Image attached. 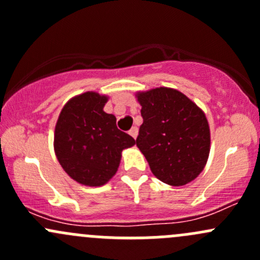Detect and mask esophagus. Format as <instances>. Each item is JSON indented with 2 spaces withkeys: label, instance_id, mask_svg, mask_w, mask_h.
<instances>
[{
  "label": "esophagus",
  "instance_id": "obj_1",
  "mask_svg": "<svg viewBox=\"0 0 260 260\" xmlns=\"http://www.w3.org/2000/svg\"><path fill=\"white\" fill-rule=\"evenodd\" d=\"M129 135L132 136V137L136 140V138H137V136H138V128L137 127H133L132 129L129 131Z\"/></svg>",
  "mask_w": 260,
  "mask_h": 260
}]
</instances>
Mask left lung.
<instances>
[{
  "label": "left lung",
  "mask_w": 260,
  "mask_h": 260,
  "mask_svg": "<svg viewBox=\"0 0 260 260\" xmlns=\"http://www.w3.org/2000/svg\"><path fill=\"white\" fill-rule=\"evenodd\" d=\"M143 123L136 143L152 174L183 186L203 172L210 153L206 115L181 91L166 86L136 93Z\"/></svg>",
  "instance_id": "1"
}]
</instances>
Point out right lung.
Returning <instances> with one entry per match:
<instances>
[{
  "label": "right lung",
  "mask_w": 260,
  "mask_h": 260,
  "mask_svg": "<svg viewBox=\"0 0 260 260\" xmlns=\"http://www.w3.org/2000/svg\"><path fill=\"white\" fill-rule=\"evenodd\" d=\"M108 96L85 91L67 102L57 118L54 151L64 171L84 186H103L119 167L122 151L135 140L103 111Z\"/></svg>",
  "instance_id": "right-lung-1"
}]
</instances>
